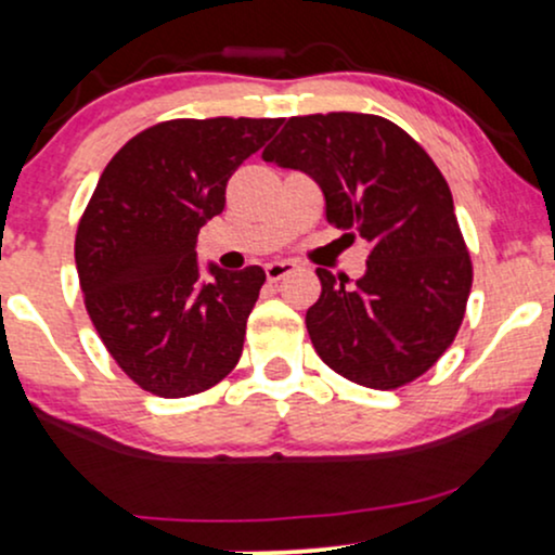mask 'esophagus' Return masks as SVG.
<instances>
[{
  "label": "esophagus",
  "instance_id": "1",
  "mask_svg": "<svg viewBox=\"0 0 555 555\" xmlns=\"http://www.w3.org/2000/svg\"><path fill=\"white\" fill-rule=\"evenodd\" d=\"M295 269L297 266L292 260H273V263L266 266V276H269V282H279V279L289 276Z\"/></svg>",
  "mask_w": 555,
  "mask_h": 555
}]
</instances>
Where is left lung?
I'll list each match as a JSON object with an SVG mask.
<instances>
[{"label":"left lung","instance_id":"1","mask_svg":"<svg viewBox=\"0 0 555 555\" xmlns=\"http://www.w3.org/2000/svg\"><path fill=\"white\" fill-rule=\"evenodd\" d=\"M263 162L313 177L326 219L371 245L352 286L318 269L305 315L318 358L367 388H399L438 362L462 326L473 263L454 197L423 145L375 114L289 117Z\"/></svg>","mask_w":555,"mask_h":555}]
</instances>
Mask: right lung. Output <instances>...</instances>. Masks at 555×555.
<instances>
[{"label":"right lung","instance_id":"obj_1","mask_svg":"<svg viewBox=\"0 0 555 555\" xmlns=\"http://www.w3.org/2000/svg\"><path fill=\"white\" fill-rule=\"evenodd\" d=\"M282 119H171L106 164L75 237L86 310L117 365L164 399L232 373L266 273L197 266V232L224 211L227 182Z\"/></svg>","mask_w":555,"mask_h":555}]
</instances>
